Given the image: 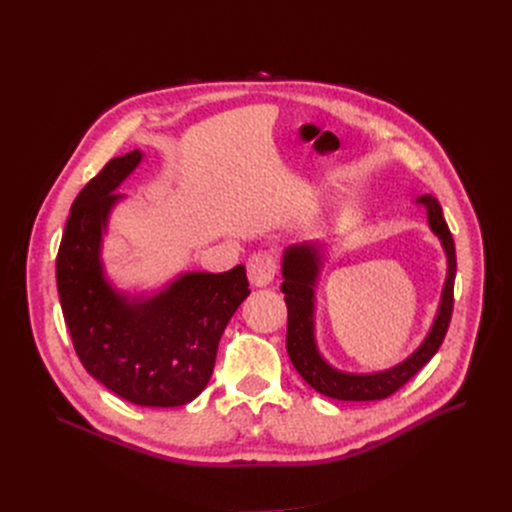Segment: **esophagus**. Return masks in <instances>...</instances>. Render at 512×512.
Instances as JSON below:
<instances>
[{"mask_svg":"<svg viewBox=\"0 0 512 512\" xmlns=\"http://www.w3.org/2000/svg\"><path fill=\"white\" fill-rule=\"evenodd\" d=\"M247 274L249 282L257 288L270 286L276 276V263L270 253H255L247 261Z\"/></svg>","mask_w":512,"mask_h":512,"instance_id":"esophagus-1","label":"esophagus"}]
</instances>
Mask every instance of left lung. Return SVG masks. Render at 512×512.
<instances>
[{
    "mask_svg": "<svg viewBox=\"0 0 512 512\" xmlns=\"http://www.w3.org/2000/svg\"><path fill=\"white\" fill-rule=\"evenodd\" d=\"M427 213V224L446 255V278L440 294L438 311L434 315L425 338L415 351L400 363L380 371H342L321 355L315 338V309L317 284L328 257V247L319 240H303L290 245L282 253V286L288 307L286 351L301 378L319 394L336 400H382L405 386L413 375L429 363L446 336L452 315V290L456 276L454 240L444 222L442 207L432 195H423L415 201Z\"/></svg>",
    "mask_w": 512,
    "mask_h": 512,
    "instance_id": "1",
    "label": "left lung"
}]
</instances>
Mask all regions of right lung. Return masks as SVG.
Listing matches in <instances>:
<instances>
[{"mask_svg":"<svg viewBox=\"0 0 512 512\" xmlns=\"http://www.w3.org/2000/svg\"><path fill=\"white\" fill-rule=\"evenodd\" d=\"M134 149L107 161L78 193L60 242L56 278L62 313L85 369L141 407H182L207 386L220 338L251 290L245 265L224 274L180 272L157 290L118 288L105 272L103 238L139 168Z\"/></svg>","mask_w":512,"mask_h":512,"instance_id":"1","label":"right lung"}]
</instances>
